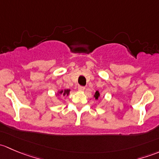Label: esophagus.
Here are the masks:
<instances>
[{
  "label": "esophagus",
  "mask_w": 159,
  "mask_h": 159,
  "mask_svg": "<svg viewBox=\"0 0 159 159\" xmlns=\"http://www.w3.org/2000/svg\"><path fill=\"white\" fill-rule=\"evenodd\" d=\"M85 89V88L84 87V86H78V90H79V91H84V90Z\"/></svg>",
  "instance_id": "obj_1"
}]
</instances>
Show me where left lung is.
I'll use <instances>...</instances> for the list:
<instances>
[{"instance_id": "1", "label": "left lung", "mask_w": 159, "mask_h": 159, "mask_svg": "<svg viewBox=\"0 0 159 159\" xmlns=\"http://www.w3.org/2000/svg\"><path fill=\"white\" fill-rule=\"evenodd\" d=\"M99 96H100V94H99L98 91H96V92H95V94H94V97H95L96 99H98V98Z\"/></svg>"}]
</instances>
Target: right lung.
<instances>
[{"instance_id":"add662e5","label":"right lung","mask_w":159,"mask_h":159,"mask_svg":"<svg viewBox=\"0 0 159 159\" xmlns=\"http://www.w3.org/2000/svg\"><path fill=\"white\" fill-rule=\"evenodd\" d=\"M69 91H70V90L69 89H65V90H63V91H61L60 92V94H62V95H67L68 96V94H69Z\"/></svg>"}]
</instances>
